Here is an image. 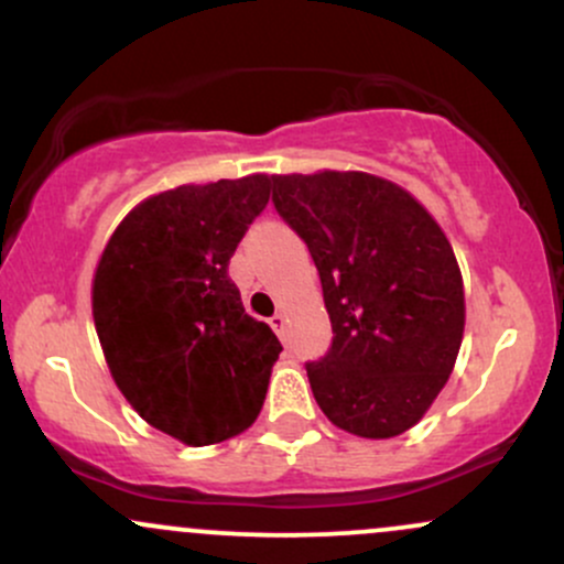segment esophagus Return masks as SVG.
<instances>
[{"label": "esophagus", "mask_w": 564, "mask_h": 564, "mask_svg": "<svg viewBox=\"0 0 564 564\" xmlns=\"http://www.w3.org/2000/svg\"><path fill=\"white\" fill-rule=\"evenodd\" d=\"M270 326H273V332L283 339V332H286V315L275 313L273 318H270Z\"/></svg>", "instance_id": "34e87169"}]
</instances>
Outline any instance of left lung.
<instances>
[{
  "mask_svg": "<svg viewBox=\"0 0 564 564\" xmlns=\"http://www.w3.org/2000/svg\"><path fill=\"white\" fill-rule=\"evenodd\" d=\"M273 204L307 243L332 347L307 364L328 422L368 440L403 435L448 381L464 336V281L435 217L366 172L273 174Z\"/></svg>",
  "mask_w": 564,
  "mask_h": 564,
  "instance_id": "left-lung-1",
  "label": "left lung"
}]
</instances>
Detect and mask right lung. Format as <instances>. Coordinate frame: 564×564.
<instances>
[{
  "label": "right lung",
  "instance_id": "right-lung-1",
  "mask_svg": "<svg viewBox=\"0 0 564 564\" xmlns=\"http://www.w3.org/2000/svg\"><path fill=\"white\" fill-rule=\"evenodd\" d=\"M268 198V174L164 191L121 219L97 262L93 318L116 387L193 448L254 424L283 349L228 275Z\"/></svg>",
  "mask_w": 564,
  "mask_h": 564
}]
</instances>
